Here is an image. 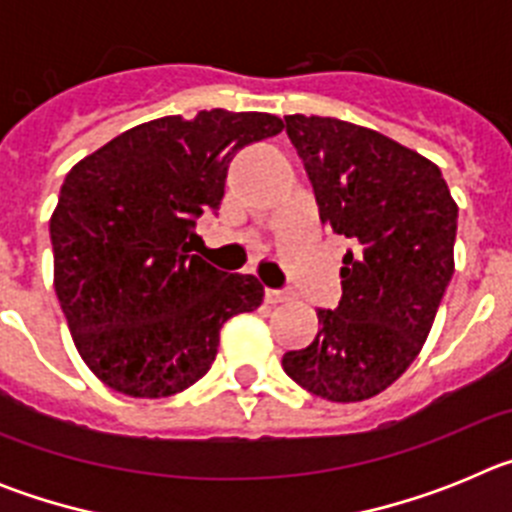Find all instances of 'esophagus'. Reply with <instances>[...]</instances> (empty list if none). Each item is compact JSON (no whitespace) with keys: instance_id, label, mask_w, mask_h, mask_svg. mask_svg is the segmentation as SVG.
<instances>
[{"instance_id":"obj_1","label":"esophagus","mask_w":512,"mask_h":512,"mask_svg":"<svg viewBox=\"0 0 512 512\" xmlns=\"http://www.w3.org/2000/svg\"><path fill=\"white\" fill-rule=\"evenodd\" d=\"M292 300V292H284V289H266V302L269 305H279V302Z\"/></svg>"}]
</instances>
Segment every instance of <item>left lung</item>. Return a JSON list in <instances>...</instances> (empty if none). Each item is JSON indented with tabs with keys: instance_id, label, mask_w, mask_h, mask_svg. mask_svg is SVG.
Segmentation results:
<instances>
[{
	"instance_id": "1",
	"label": "left lung",
	"mask_w": 512,
	"mask_h": 512,
	"mask_svg": "<svg viewBox=\"0 0 512 512\" xmlns=\"http://www.w3.org/2000/svg\"><path fill=\"white\" fill-rule=\"evenodd\" d=\"M320 220L346 235L343 297L320 330L287 351L284 372L312 395L361 402L405 374L454 274L456 207L441 169L397 140L336 117L287 115Z\"/></svg>"
}]
</instances>
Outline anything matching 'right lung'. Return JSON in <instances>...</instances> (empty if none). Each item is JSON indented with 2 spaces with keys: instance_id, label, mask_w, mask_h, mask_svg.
Instances as JSON below:
<instances>
[{
  "instance_id": "add662e5",
  "label": "right lung",
  "mask_w": 512,
  "mask_h": 512,
  "mask_svg": "<svg viewBox=\"0 0 512 512\" xmlns=\"http://www.w3.org/2000/svg\"><path fill=\"white\" fill-rule=\"evenodd\" d=\"M266 112L202 110L125 130L66 174L51 215L53 284L84 364L130 397H169L212 366L225 320L264 302L251 274L197 253L233 156L282 133Z\"/></svg>"
}]
</instances>
